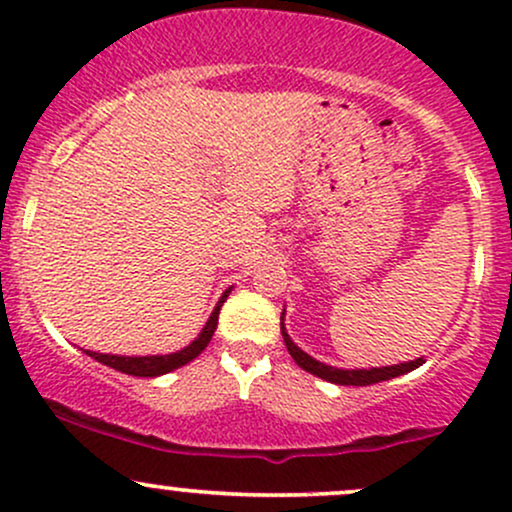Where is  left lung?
<instances>
[{
	"instance_id": "1",
	"label": "left lung",
	"mask_w": 512,
	"mask_h": 512,
	"mask_svg": "<svg viewBox=\"0 0 512 512\" xmlns=\"http://www.w3.org/2000/svg\"><path fill=\"white\" fill-rule=\"evenodd\" d=\"M284 315H286V308L284 313H281V334H284V342H286V349H289V354L293 356V361L298 363L303 370H308V373L317 375V378L327 380V383H334V385H356V387H363V385H375V383H383V380H392L397 378V375H404V373H411V370H416L424 363V356L421 358H414V361H404V363H397V366H383V368H337V366H327V363L317 361L310 354H305L298 344H293V339L289 337V332H286L284 327Z\"/></svg>"
}]
</instances>
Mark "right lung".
<instances>
[{"instance_id":"add662e5","label":"right lung","mask_w":512,"mask_h":512,"mask_svg":"<svg viewBox=\"0 0 512 512\" xmlns=\"http://www.w3.org/2000/svg\"><path fill=\"white\" fill-rule=\"evenodd\" d=\"M228 293H231V289H226L221 293L219 303H216V308L211 310L207 325H204L202 332L197 334L195 342L187 344L185 349L173 351V354H163V356H115V354H98V351H86V354L91 358H96V361L103 363V366H110V368L120 370V373H127V375H137V378H158V375H166V373H170V370L190 363L192 358H197L204 349H207L211 337H214L216 325H219V310H221V305L226 303Z\"/></svg>"}]
</instances>
